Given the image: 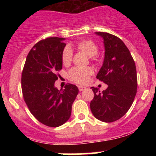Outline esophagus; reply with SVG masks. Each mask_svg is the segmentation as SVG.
<instances>
[{
	"mask_svg": "<svg viewBox=\"0 0 156 156\" xmlns=\"http://www.w3.org/2000/svg\"><path fill=\"white\" fill-rule=\"evenodd\" d=\"M84 89H86V87H83V86H78V90H79V91H83Z\"/></svg>",
	"mask_w": 156,
	"mask_h": 156,
	"instance_id": "obj_1",
	"label": "esophagus"
}]
</instances>
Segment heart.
I'll return each mask as SVG.
<instances>
[{"label":"heart","mask_w":156,"mask_h":156,"mask_svg":"<svg viewBox=\"0 0 156 156\" xmlns=\"http://www.w3.org/2000/svg\"><path fill=\"white\" fill-rule=\"evenodd\" d=\"M78 50L90 56L94 60L97 59V53L98 52V46L92 40H81L76 44ZM73 57V52L69 46H66L62 52V62L64 66L70 65ZM94 70L91 67H73L69 71L67 76L70 81L77 84H85L89 79L90 76L93 75Z\"/></svg>","instance_id":"1"}]
</instances>
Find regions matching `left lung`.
<instances>
[{"label":"left lung","instance_id":"1","mask_svg":"<svg viewBox=\"0 0 156 156\" xmlns=\"http://www.w3.org/2000/svg\"><path fill=\"white\" fill-rule=\"evenodd\" d=\"M104 40L105 58L97 78L108 87L100 93L91 87L94 97L90 107L94 117L104 122H113L125 115L131 106L137 90L134 60L128 48L117 36L96 32Z\"/></svg>","mask_w":156,"mask_h":156}]
</instances>
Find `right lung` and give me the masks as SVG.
<instances>
[{
  "mask_svg": "<svg viewBox=\"0 0 156 156\" xmlns=\"http://www.w3.org/2000/svg\"><path fill=\"white\" fill-rule=\"evenodd\" d=\"M62 37H50L33 46L22 72L23 99L29 111L41 123L56 127L70 118L72 103L78 88L72 84L60 90L54 87L56 72L62 68V52L66 47Z\"/></svg>",
  "mask_w": 156,
  "mask_h": 156,
  "instance_id": "obj_1",
  "label": "right lung"
}]
</instances>
